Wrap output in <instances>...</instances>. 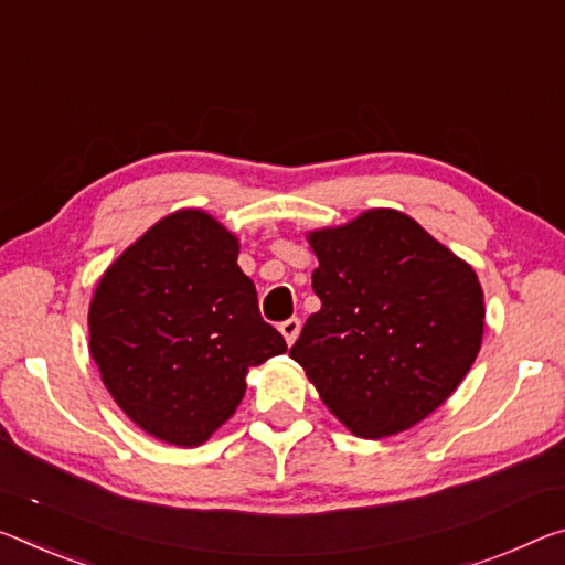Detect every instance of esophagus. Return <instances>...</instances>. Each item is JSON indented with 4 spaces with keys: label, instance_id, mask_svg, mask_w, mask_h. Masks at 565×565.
<instances>
[{
    "label": "esophagus",
    "instance_id": "34e87169",
    "mask_svg": "<svg viewBox=\"0 0 565 565\" xmlns=\"http://www.w3.org/2000/svg\"><path fill=\"white\" fill-rule=\"evenodd\" d=\"M279 331H281V334H284L286 344H294V342H297L299 331H301V321H299L297 317L286 319V321H281V324H279Z\"/></svg>",
    "mask_w": 565,
    "mask_h": 565
}]
</instances>
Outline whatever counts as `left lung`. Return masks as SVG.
<instances>
[{"label":"left lung","mask_w":565,"mask_h":565,"mask_svg":"<svg viewBox=\"0 0 565 565\" xmlns=\"http://www.w3.org/2000/svg\"><path fill=\"white\" fill-rule=\"evenodd\" d=\"M321 309L291 360L356 437L405 433L458 390L480 352L486 303L470 264L392 209L311 231Z\"/></svg>","instance_id":"obj_1"}]
</instances>
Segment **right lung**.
<instances>
[{
	"label": "right lung",
	"instance_id": "obj_1",
	"mask_svg": "<svg viewBox=\"0 0 565 565\" xmlns=\"http://www.w3.org/2000/svg\"><path fill=\"white\" fill-rule=\"evenodd\" d=\"M238 238L199 209L175 211L125 248L89 303V354L132 423L195 447L234 415L250 366L286 352L258 315Z\"/></svg>",
	"mask_w": 565,
	"mask_h": 565
}]
</instances>
